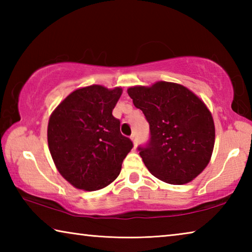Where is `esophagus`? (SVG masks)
<instances>
[{
  "mask_svg": "<svg viewBox=\"0 0 252 252\" xmlns=\"http://www.w3.org/2000/svg\"><path fill=\"white\" fill-rule=\"evenodd\" d=\"M130 138H131V140H132V142H133L134 148H135V147H136V143H138V138H136V134L133 133V134H132V135L130 136Z\"/></svg>",
  "mask_w": 252,
  "mask_h": 252,
  "instance_id": "esophagus-1",
  "label": "esophagus"
}]
</instances>
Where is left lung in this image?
<instances>
[{"label":"left lung","mask_w":252,"mask_h":252,"mask_svg":"<svg viewBox=\"0 0 252 252\" xmlns=\"http://www.w3.org/2000/svg\"><path fill=\"white\" fill-rule=\"evenodd\" d=\"M135 108L150 126V139L139 147L153 176L185 185L207 167L215 146V123L206 104L181 84L160 81L127 89Z\"/></svg>","instance_id":"obj_1"}]
</instances>
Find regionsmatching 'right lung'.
Instances as JSON below:
<instances>
[{
  "label": "right lung",
  "mask_w": 252,
  "mask_h": 252,
  "mask_svg": "<svg viewBox=\"0 0 252 252\" xmlns=\"http://www.w3.org/2000/svg\"><path fill=\"white\" fill-rule=\"evenodd\" d=\"M121 94V88L90 85L72 92L51 114L50 153L61 176L78 189L95 191L116 180L133 147L112 116Z\"/></svg>",
  "instance_id": "1"
}]
</instances>
